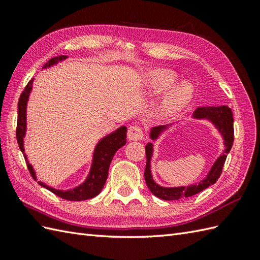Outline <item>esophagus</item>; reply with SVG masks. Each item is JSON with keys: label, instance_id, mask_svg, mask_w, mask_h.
Returning <instances> with one entry per match:
<instances>
[{"label": "esophagus", "instance_id": "1", "mask_svg": "<svg viewBox=\"0 0 260 260\" xmlns=\"http://www.w3.org/2000/svg\"><path fill=\"white\" fill-rule=\"evenodd\" d=\"M144 137L143 133V128L137 125H132L128 127V132H127V139L129 141H140Z\"/></svg>", "mask_w": 260, "mask_h": 260}]
</instances>
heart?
I'll return each mask as SVG.
<instances>
[{"label":"heart","mask_w":260,"mask_h":260,"mask_svg":"<svg viewBox=\"0 0 260 260\" xmlns=\"http://www.w3.org/2000/svg\"><path fill=\"white\" fill-rule=\"evenodd\" d=\"M175 80V75L169 70H156L151 77L152 87L155 90H161L168 87ZM193 97V88L191 85L180 84L171 88L167 92L163 102L159 106V115L164 118L171 117L181 112L187 106Z\"/></svg>","instance_id":"b5f03b06"}]
</instances>
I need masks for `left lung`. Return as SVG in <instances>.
<instances>
[{"label":"left lung","mask_w":260,"mask_h":260,"mask_svg":"<svg viewBox=\"0 0 260 260\" xmlns=\"http://www.w3.org/2000/svg\"><path fill=\"white\" fill-rule=\"evenodd\" d=\"M193 117L199 119H209L213 125L217 127L218 131L221 133L224 140V153L222 155L218 157L217 161L214 162L213 167L210 170L207 178L202 180L198 185H190V186H179V187H163L161 185L156 184L154 182L152 174H151V157L153 153V144L148 143L145 146V153H146V167L144 172V178L146 185L154 196L162 199V200H180L183 198H189L197 194V193L207 189L208 186L214 184L219 176L221 175L222 168L227 158L228 153L230 152L231 147H233L234 143V117L233 112L228 106H206V107H199L193 113ZM167 128V126H158L153 127L151 131V139L156 140L158 135L161 134L163 129Z\"/></svg>","instance_id":"8db88e82"}]
</instances>
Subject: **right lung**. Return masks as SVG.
Masks as SVG:
<instances>
[{
  "label": "right lung",
  "instance_id": "obj_1",
  "mask_svg": "<svg viewBox=\"0 0 260 260\" xmlns=\"http://www.w3.org/2000/svg\"><path fill=\"white\" fill-rule=\"evenodd\" d=\"M66 58H67L66 56L54 57L49 60L43 68L50 67V66L57 63L58 61H61V60ZM32 84H33V79H31L29 82H27L24 90L21 93V96L19 98V104H18L16 141H18L20 150L22 151V153H23L25 159H26V155L24 154V148H23V137L25 135V129H26V103H27V98H29V95H30V91L32 89ZM126 133H127V128L125 126H121L117 131H115L114 133L104 137V139L98 143L95 148V152H93V159H92L90 173L88 175L87 180L81 185L77 186L75 189L69 190V191H61V190H56L53 189V187L48 186L47 184L42 183L40 181H38V183L41 186L46 187V189H48L49 191H51L56 196L69 201H84L98 196L103 190L105 183H106L109 165L115 155V153L117 152L121 146H124L126 144ZM26 163H27V169H29L32 178L37 180L35 171H33L31 164H29V162H27V159H26Z\"/></svg>",
  "mask_w": 260,
  "mask_h": 260
}]
</instances>
